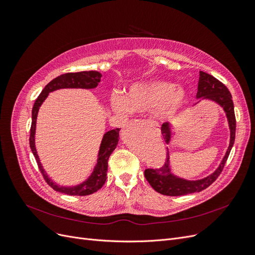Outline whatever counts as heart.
<instances>
[{
	"instance_id": "obj_1",
	"label": "heart",
	"mask_w": 255,
	"mask_h": 255,
	"mask_svg": "<svg viewBox=\"0 0 255 255\" xmlns=\"http://www.w3.org/2000/svg\"><path fill=\"white\" fill-rule=\"evenodd\" d=\"M185 94L173 83L152 81L137 84L129 89L128 97L113 94L111 104L119 114L133 112L157 111L159 117L169 119L180 109L184 102Z\"/></svg>"
}]
</instances>
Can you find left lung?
Segmentation results:
<instances>
[{
    "label": "left lung",
    "mask_w": 255,
    "mask_h": 255,
    "mask_svg": "<svg viewBox=\"0 0 255 255\" xmlns=\"http://www.w3.org/2000/svg\"><path fill=\"white\" fill-rule=\"evenodd\" d=\"M199 75L200 78L198 83L197 99H200V98L210 99L223 107V111H225L227 114V118L229 121V127L231 130L230 145L225 157H223L219 167L216 169V171L211 175L204 177V179L198 180V181L183 180V179H180V177L173 175L170 170V166H169V152H167V157L163 166H160L158 168H149L144 170V176L146 181L149 182V184L153 187L154 190H156L161 195L171 196V197L184 196V195L192 194V192H199L207 188L210 185H212L216 180H217V177L220 175L223 168H225L227 159L229 157V154L235 141L236 119H235L232 96H231L229 89L227 88L226 85H223L220 81L214 78V76L211 74L200 71ZM160 130H161V134H163L166 143L170 142L171 126L169 125L168 122H165L164 125L161 126Z\"/></svg>",
    "instance_id": "8db88e82"
}]
</instances>
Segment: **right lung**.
<instances>
[{
	"label": "right lung",
	"instance_id": "1",
	"mask_svg": "<svg viewBox=\"0 0 255 255\" xmlns=\"http://www.w3.org/2000/svg\"><path fill=\"white\" fill-rule=\"evenodd\" d=\"M101 78H102V74L98 71H82V72L61 74L57 76V78L52 80L47 86L43 88L41 94L38 96V98L36 99V101L34 103L33 111H32V126H30L29 146L30 149H32V152L36 158L37 165L39 167V170L43 176V179L54 190H56L58 192H63V194L70 195V196H88L98 191L103 186L106 181L107 167H109V163H107V161H109L111 154L113 153V151L116 149V146L118 144L120 129L119 128L111 129L104 134L101 145H100V151H99L95 170L86 181L73 187L59 186V185L54 183L48 176V174L45 173L36 151L35 130H36V120H37L38 111H39V107L41 106L45 98L49 96L50 92L57 89H61V88L92 89L98 86V84L100 83V81H101Z\"/></svg>",
	"mask_w": 255,
	"mask_h": 255
}]
</instances>
